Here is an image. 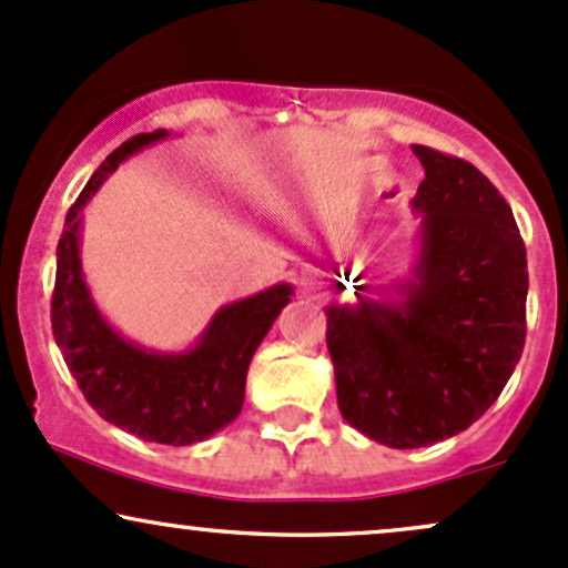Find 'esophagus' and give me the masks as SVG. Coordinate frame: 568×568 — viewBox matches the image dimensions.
I'll return each mask as SVG.
<instances>
[{
	"mask_svg": "<svg viewBox=\"0 0 568 568\" xmlns=\"http://www.w3.org/2000/svg\"><path fill=\"white\" fill-rule=\"evenodd\" d=\"M301 284H303V290L308 292V295H316L318 286H316V278H314V276H303Z\"/></svg>",
	"mask_w": 568,
	"mask_h": 568,
	"instance_id": "esophagus-1",
	"label": "esophagus"
}]
</instances>
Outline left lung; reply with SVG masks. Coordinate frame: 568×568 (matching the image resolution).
<instances>
[{
  "instance_id": "8db88e82",
  "label": "left lung",
  "mask_w": 568,
  "mask_h": 568,
  "mask_svg": "<svg viewBox=\"0 0 568 568\" xmlns=\"http://www.w3.org/2000/svg\"><path fill=\"white\" fill-rule=\"evenodd\" d=\"M413 152L426 174L413 278L375 297L356 276V303L324 311L343 418L399 450L454 437L496 403L524 354L528 295L526 246L499 190L462 158Z\"/></svg>"
}]
</instances>
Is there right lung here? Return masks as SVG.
I'll use <instances>...</instances> for the list:
<instances>
[{"label": "right lung", "mask_w": 568, "mask_h": 568, "mask_svg": "<svg viewBox=\"0 0 568 568\" xmlns=\"http://www.w3.org/2000/svg\"><path fill=\"white\" fill-rule=\"evenodd\" d=\"M165 136L169 131L161 129L120 144L67 212L55 250L50 322L69 373L104 422L146 443L193 445L241 413L246 369L271 324L290 303L292 286L276 284L246 301L222 305L201 341L182 354L146 352L106 324L82 278V209L125 158Z\"/></svg>", "instance_id": "obj_1"}]
</instances>
